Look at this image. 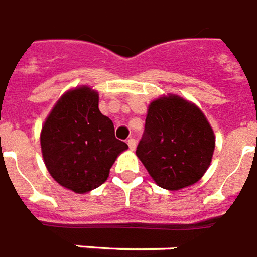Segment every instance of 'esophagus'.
Segmentation results:
<instances>
[{
    "instance_id": "34e87169",
    "label": "esophagus",
    "mask_w": 257,
    "mask_h": 257,
    "mask_svg": "<svg viewBox=\"0 0 257 257\" xmlns=\"http://www.w3.org/2000/svg\"><path fill=\"white\" fill-rule=\"evenodd\" d=\"M127 145H128V148H130L131 151H134V149H136V147H137V141L134 140V138H130V140L127 141Z\"/></svg>"
}]
</instances>
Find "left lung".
Returning a JSON list of instances; mask_svg holds the SVG:
<instances>
[{
	"label": "left lung",
	"mask_w": 257,
	"mask_h": 257,
	"mask_svg": "<svg viewBox=\"0 0 257 257\" xmlns=\"http://www.w3.org/2000/svg\"><path fill=\"white\" fill-rule=\"evenodd\" d=\"M213 149V130L200 108L174 94L152 101L136 153L160 188L179 190L200 181Z\"/></svg>",
	"instance_id": "1"
}]
</instances>
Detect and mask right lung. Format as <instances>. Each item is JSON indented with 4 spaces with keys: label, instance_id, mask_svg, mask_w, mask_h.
<instances>
[{
    "label": "right lung",
    "instance_id": "add662e5",
    "mask_svg": "<svg viewBox=\"0 0 257 257\" xmlns=\"http://www.w3.org/2000/svg\"><path fill=\"white\" fill-rule=\"evenodd\" d=\"M127 148L115 137L112 120L98 109V93L87 86L61 95L41 131L49 174L80 194L105 182L116 157Z\"/></svg>",
    "mask_w": 257,
    "mask_h": 257
}]
</instances>
